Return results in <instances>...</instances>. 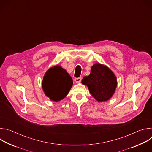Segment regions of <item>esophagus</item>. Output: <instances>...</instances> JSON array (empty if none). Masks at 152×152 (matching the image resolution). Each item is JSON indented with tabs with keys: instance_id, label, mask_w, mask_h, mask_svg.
Listing matches in <instances>:
<instances>
[{
	"instance_id": "esophagus-1",
	"label": "esophagus",
	"mask_w": 152,
	"mask_h": 152,
	"mask_svg": "<svg viewBox=\"0 0 152 152\" xmlns=\"http://www.w3.org/2000/svg\"><path fill=\"white\" fill-rule=\"evenodd\" d=\"M82 80V77H77L75 79V82L76 83H79L80 82V81Z\"/></svg>"
}]
</instances>
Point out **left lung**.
<instances>
[{
	"label": "left lung",
	"instance_id": "1",
	"mask_svg": "<svg viewBox=\"0 0 152 152\" xmlns=\"http://www.w3.org/2000/svg\"><path fill=\"white\" fill-rule=\"evenodd\" d=\"M87 85L92 96L99 102L109 100L117 87V79L113 72L106 66L96 63L91 67L88 76L82 80Z\"/></svg>",
	"mask_w": 152,
	"mask_h": 152
}]
</instances>
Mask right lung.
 Here are the masks:
<instances>
[{"instance_id": "1", "label": "right lung", "mask_w": 152, "mask_h": 152, "mask_svg": "<svg viewBox=\"0 0 152 152\" xmlns=\"http://www.w3.org/2000/svg\"><path fill=\"white\" fill-rule=\"evenodd\" d=\"M42 88L52 100L59 101L69 93L73 85L71 76L59 66L48 70L42 80Z\"/></svg>"}]
</instances>
